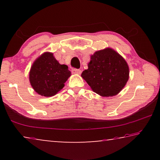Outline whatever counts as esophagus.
Instances as JSON below:
<instances>
[{
    "instance_id": "esophagus-1",
    "label": "esophagus",
    "mask_w": 160,
    "mask_h": 160,
    "mask_svg": "<svg viewBox=\"0 0 160 160\" xmlns=\"http://www.w3.org/2000/svg\"><path fill=\"white\" fill-rule=\"evenodd\" d=\"M72 73H74V74H77V75H80V73H81V70H80V69H76V68H74V69H72Z\"/></svg>"
}]
</instances>
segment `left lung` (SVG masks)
Masks as SVG:
<instances>
[{
    "label": "left lung",
    "mask_w": 160,
    "mask_h": 160,
    "mask_svg": "<svg viewBox=\"0 0 160 160\" xmlns=\"http://www.w3.org/2000/svg\"><path fill=\"white\" fill-rule=\"evenodd\" d=\"M88 68L81 76L93 92L102 97H113L125 87L129 67L125 59L112 48L97 51L90 56Z\"/></svg>",
    "instance_id": "left-lung-1"
}]
</instances>
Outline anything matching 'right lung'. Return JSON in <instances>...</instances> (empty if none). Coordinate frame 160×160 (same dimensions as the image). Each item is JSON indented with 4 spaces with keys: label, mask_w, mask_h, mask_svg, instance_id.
Wrapping results in <instances>:
<instances>
[{
    "label": "right lung",
    "mask_w": 160,
    "mask_h": 160,
    "mask_svg": "<svg viewBox=\"0 0 160 160\" xmlns=\"http://www.w3.org/2000/svg\"><path fill=\"white\" fill-rule=\"evenodd\" d=\"M71 72L66 65H61L53 53L44 52L31 66L29 78L32 88L44 97H52L61 90Z\"/></svg>",
    "instance_id": "1"
}]
</instances>
